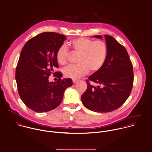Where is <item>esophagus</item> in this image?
I'll list each match as a JSON object with an SVG mask.
<instances>
[{"label": "esophagus", "mask_w": 152, "mask_h": 152, "mask_svg": "<svg viewBox=\"0 0 152 152\" xmlns=\"http://www.w3.org/2000/svg\"><path fill=\"white\" fill-rule=\"evenodd\" d=\"M77 81H78L77 80H75V79H73V80H72V82H73L74 84H75Z\"/></svg>", "instance_id": "esophagus-1"}]
</instances>
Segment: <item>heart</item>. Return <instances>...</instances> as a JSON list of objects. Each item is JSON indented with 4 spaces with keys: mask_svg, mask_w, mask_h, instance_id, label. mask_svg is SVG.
<instances>
[{
    "mask_svg": "<svg viewBox=\"0 0 152 152\" xmlns=\"http://www.w3.org/2000/svg\"><path fill=\"white\" fill-rule=\"evenodd\" d=\"M71 45L75 53L80 54L77 65H70L63 69L64 77L78 79L88 74L90 69L95 72L104 65L108 55V48L103 40L94 41L92 39L80 37L71 42ZM68 49L65 44L61 45L56 53V59L61 65L67 63Z\"/></svg>",
    "mask_w": 152,
    "mask_h": 152,
    "instance_id": "obj_1",
    "label": "heart"
}]
</instances>
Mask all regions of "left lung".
<instances>
[{
    "mask_svg": "<svg viewBox=\"0 0 152 152\" xmlns=\"http://www.w3.org/2000/svg\"><path fill=\"white\" fill-rule=\"evenodd\" d=\"M102 39V36H94ZM108 48L107 60L102 68L88 77L87 89L81 101L87 109L96 112H109L122 105L133 87V66L126 48L113 37L105 35Z\"/></svg>",
    "mask_w": 152,
    "mask_h": 152,
    "instance_id": "1",
    "label": "left lung"
}]
</instances>
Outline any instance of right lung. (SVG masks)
I'll return each instance as SVG.
<instances>
[{"label": "right lung", "mask_w": 152, "mask_h": 152, "mask_svg": "<svg viewBox=\"0 0 152 152\" xmlns=\"http://www.w3.org/2000/svg\"><path fill=\"white\" fill-rule=\"evenodd\" d=\"M65 40L63 34L44 32L29 40L22 49L15 78L22 101L33 111L42 113L56 108L65 89L72 85L71 78H61L60 72L54 73L56 83L48 81L53 68L58 67L56 53Z\"/></svg>", "instance_id": "add662e5"}]
</instances>
